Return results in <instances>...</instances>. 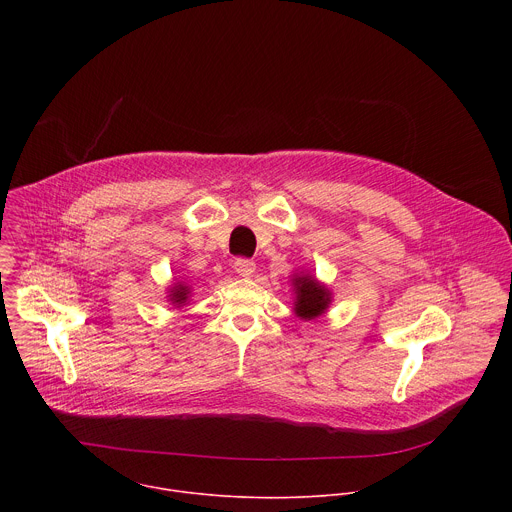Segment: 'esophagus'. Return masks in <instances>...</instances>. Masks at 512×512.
<instances>
[{
	"label": "esophagus",
	"mask_w": 512,
	"mask_h": 512,
	"mask_svg": "<svg viewBox=\"0 0 512 512\" xmlns=\"http://www.w3.org/2000/svg\"><path fill=\"white\" fill-rule=\"evenodd\" d=\"M235 271H237L241 277H253V273H255V261H251V259H237V261H235Z\"/></svg>",
	"instance_id": "esophagus-1"
}]
</instances>
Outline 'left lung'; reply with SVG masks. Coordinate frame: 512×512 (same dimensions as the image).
I'll return each instance as SVG.
<instances>
[{
    "label": "left lung",
    "instance_id": "left-lung-1",
    "mask_svg": "<svg viewBox=\"0 0 512 512\" xmlns=\"http://www.w3.org/2000/svg\"><path fill=\"white\" fill-rule=\"evenodd\" d=\"M291 285H294V294H296V300H294L296 316H300L302 320H314L328 310L332 302V294L330 289L322 285L316 277H312L310 273H300V275H294Z\"/></svg>",
    "mask_w": 512,
    "mask_h": 512
}]
</instances>
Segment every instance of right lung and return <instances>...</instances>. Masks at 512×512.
Wrapping results in <instances>:
<instances>
[{
    "label": "right lung",
    "instance_id": "right-lung-1",
    "mask_svg": "<svg viewBox=\"0 0 512 512\" xmlns=\"http://www.w3.org/2000/svg\"><path fill=\"white\" fill-rule=\"evenodd\" d=\"M188 298H190V285H186L184 281L174 283V285L170 287V291H168V302H172L176 308L186 306Z\"/></svg>",
    "mask_w": 512,
    "mask_h": 512
}]
</instances>
